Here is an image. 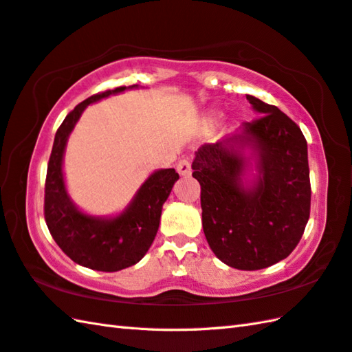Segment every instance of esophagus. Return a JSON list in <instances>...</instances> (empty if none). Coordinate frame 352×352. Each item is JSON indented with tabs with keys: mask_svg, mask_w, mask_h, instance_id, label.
<instances>
[{
	"mask_svg": "<svg viewBox=\"0 0 352 352\" xmlns=\"http://www.w3.org/2000/svg\"><path fill=\"white\" fill-rule=\"evenodd\" d=\"M176 168H177V173L181 175V176H184V177H188L191 175V166H190V162L186 161V160L179 161Z\"/></svg>",
	"mask_w": 352,
	"mask_h": 352,
	"instance_id": "obj_1",
	"label": "esophagus"
}]
</instances>
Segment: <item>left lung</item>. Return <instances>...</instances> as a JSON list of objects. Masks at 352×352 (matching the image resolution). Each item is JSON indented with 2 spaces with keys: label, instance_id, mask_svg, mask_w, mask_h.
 <instances>
[{
  "label": "left lung",
  "instance_id": "obj_1",
  "mask_svg": "<svg viewBox=\"0 0 352 352\" xmlns=\"http://www.w3.org/2000/svg\"><path fill=\"white\" fill-rule=\"evenodd\" d=\"M260 117L241 133L197 148L192 177L200 184L202 225L220 261L240 270H258L284 260L298 246L310 217L311 185L307 141L284 112L246 96ZM250 146L258 177L245 189L241 153Z\"/></svg>",
  "mask_w": 352,
  "mask_h": 352
}]
</instances>
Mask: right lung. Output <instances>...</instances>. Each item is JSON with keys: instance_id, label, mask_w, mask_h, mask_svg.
Listing matches in <instances>:
<instances>
[{"instance_id": "add662e5", "label": "right lung", "mask_w": 352, "mask_h": 352, "mask_svg": "<svg viewBox=\"0 0 352 352\" xmlns=\"http://www.w3.org/2000/svg\"><path fill=\"white\" fill-rule=\"evenodd\" d=\"M124 89L126 86H120L100 92L83 100L68 113L56 132L47 168L44 216L50 234L74 263L100 272L131 267L147 254L160 228L162 205L179 179L175 168L155 171L141 185L126 210L113 219L88 216L71 202L62 173L68 136L86 106Z\"/></svg>"}]
</instances>
